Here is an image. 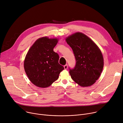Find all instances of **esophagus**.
I'll return each instance as SVG.
<instances>
[{"instance_id":"1","label":"esophagus","mask_w":123,"mask_h":123,"mask_svg":"<svg viewBox=\"0 0 123 123\" xmlns=\"http://www.w3.org/2000/svg\"><path fill=\"white\" fill-rule=\"evenodd\" d=\"M64 69H65V70H67L68 69V65H64Z\"/></svg>"}]
</instances>
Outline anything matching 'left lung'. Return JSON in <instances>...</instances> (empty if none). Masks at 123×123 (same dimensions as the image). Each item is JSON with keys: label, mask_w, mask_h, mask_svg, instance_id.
<instances>
[{"label": "left lung", "mask_w": 123, "mask_h": 123, "mask_svg": "<svg viewBox=\"0 0 123 123\" xmlns=\"http://www.w3.org/2000/svg\"><path fill=\"white\" fill-rule=\"evenodd\" d=\"M76 60L74 68H69L73 80L82 87L93 85L98 79L104 67L101 51L88 36L76 32L66 39Z\"/></svg>", "instance_id": "8db88e82"}]
</instances>
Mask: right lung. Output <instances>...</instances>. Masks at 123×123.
<instances>
[{"mask_svg": "<svg viewBox=\"0 0 123 123\" xmlns=\"http://www.w3.org/2000/svg\"><path fill=\"white\" fill-rule=\"evenodd\" d=\"M58 41L56 38H40L33 43L26 55L25 72L30 81L37 87L50 86L64 69L58 63L59 55L53 51Z\"/></svg>", "mask_w": 123, "mask_h": 123, "instance_id": "right-lung-1", "label": "right lung"}]
</instances>
